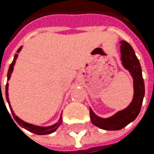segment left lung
Wrapping results in <instances>:
<instances>
[{
	"instance_id": "left-lung-1",
	"label": "left lung",
	"mask_w": 154,
	"mask_h": 154,
	"mask_svg": "<svg viewBox=\"0 0 154 154\" xmlns=\"http://www.w3.org/2000/svg\"><path fill=\"white\" fill-rule=\"evenodd\" d=\"M120 43L122 64L127 70H128L133 79L134 95L132 102L127 108L117 112L116 114L108 118H103L98 116L94 114L91 108H90L91 123L94 126L105 130L122 129L137 118L140 112L142 100L145 94V87L142 78L141 66L137 56L135 54V51L127 41L122 40L120 41Z\"/></svg>"
}]
</instances>
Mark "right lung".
<instances>
[{"label": "right lung", "mask_w": 154, "mask_h": 154, "mask_svg": "<svg viewBox=\"0 0 154 154\" xmlns=\"http://www.w3.org/2000/svg\"><path fill=\"white\" fill-rule=\"evenodd\" d=\"M21 50H22V46H21L18 50H17V51H16L17 54H15V55H14V60H13L12 63L10 64V66H9L8 73H7V79H8V80H9L10 78H11V75H12L13 70H14V64H15V61H16L17 56H18V54L20 52ZM8 87H9V85H8V83H7V84H6V87H5V96H6V100H7V103H8V104H9V107H10V109H11V112H12V114H13V116H14V120H15L17 123H18L22 128H26V130L30 131V132H32V133H34V134H37V135H47V134H51V133H52V132H54V131L61 126V124H62V122H63V120H62V115H61V116H60L59 121H58L56 124H54V125H52V126H49V127H39V126H35V125H32V124L26 123V122L23 121L22 119H20L18 116H16L15 114L14 113V111H13L12 107H11V104H10L9 95H8ZM1 97H2V94L1 95ZM2 100H3V98H2ZM3 103H4V100H3ZM4 105H5V104H4Z\"/></svg>", "instance_id": "right-lung-1"}]
</instances>
